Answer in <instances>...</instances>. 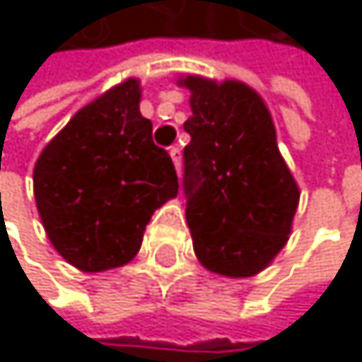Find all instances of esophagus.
I'll return each mask as SVG.
<instances>
[{
    "label": "esophagus",
    "instance_id": "1",
    "mask_svg": "<svg viewBox=\"0 0 362 362\" xmlns=\"http://www.w3.org/2000/svg\"><path fill=\"white\" fill-rule=\"evenodd\" d=\"M169 154H171V160H173L175 169L180 171V167H182V151H180V147H177V145H173V147L169 149Z\"/></svg>",
    "mask_w": 362,
    "mask_h": 362
}]
</instances>
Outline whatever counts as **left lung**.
Returning a JSON list of instances; mask_svg holds the SVG:
<instances>
[{"label":"left lung","instance_id":"1","mask_svg":"<svg viewBox=\"0 0 362 362\" xmlns=\"http://www.w3.org/2000/svg\"><path fill=\"white\" fill-rule=\"evenodd\" d=\"M185 121L187 221L199 262L228 278L265 269L284 247L300 191L267 106L250 86L189 76Z\"/></svg>","mask_w":362,"mask_h":362}]
</instances>
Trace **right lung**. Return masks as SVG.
<instances>
[{"label": "right lung", "instance_id": "obj_1", "mask_svg": "<svg viewBox=\"0 0 362 362\" xmlns=\"http://www.w3.org/2000/svg\"><path fill=\"white\" fill-rule=\"evenodd\" d=\"M126 80L74 115L34 167L38 215L58 254L82 272L130 262L156 208L177 195L171 156Z\"/></svg>", "mask_w": 362, "mask_h": 362}]
</instances>
